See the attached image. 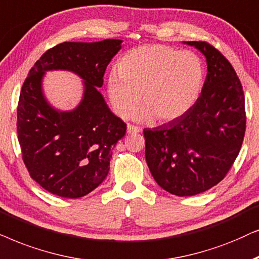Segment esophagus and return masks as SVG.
Segmentation results:
<instances>
[{"label": "esophagus", "instance_id": "34e87169", "mask_svg": "<svg viewBox=\"0 0 259 259\" xmlns=\"http://www.w3.org/2000/svg\"><path fill=\"white\" fill-rule=\"evenodd\" d=\"M141 132V127L136 125H132V124H127L126 126V133L127 134H139Z\"/></svg>", "mask_w": 259, "mask_h": 259}]
</instances>
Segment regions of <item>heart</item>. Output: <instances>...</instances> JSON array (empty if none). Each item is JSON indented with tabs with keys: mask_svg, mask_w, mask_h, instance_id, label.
I'll return each mask as SVG.
<instances>
[{
	"mask_svg": "<svg viewBox=\"0 0 259 259\" xmlns=\"http://www.w3.org/2000/svg\"><path fill=\"white\" fill-rule=\"evenodd\" d=\"M205 66L192 51L147 45L126 52L106 81L113 110L120 117L134 112L139 122H170L186 115L201 94Z\"/></svg>",
	"mask_w": 259,
	"mask_h": 259,
	"instance_id": "b5f03b06",
	"label": "heart"
}]
</instances>
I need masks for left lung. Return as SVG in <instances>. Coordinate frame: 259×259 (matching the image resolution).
I'll return each mask as SVG.
<instances>
[{"label":"left lung","instance_id":"1","mask_svg":"<svg viewBox=\"0 0 259 259\" xmlns=\"http://www.w3.org/2000/svg\"><path fill=\"white\" fill-rule=\"evenodd\" d=\"M206 58L201 95L180 118L144 129L146 160L157 185L170 194L191 196L225 178L245 135V98L236 71L205 41H184Z\"/></svg>","mask_w":259,"mask_h":259}]
</instances>
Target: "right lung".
Returning a JSON list of instances; mask_svg holds the SVG:
<instances>
[{
    "label": "right lung",
    "mask_w": 259,
    "mask_h": 259,
    "mask_svg": "<svg viewBox=\"0 0 259 259\" xmlns=\"http://www.w3.org/2000/svg\"><path fill=\"white\" fill-rule=\"evenodd\" d=\"M122 40L63 42L41 55L23 82L17 106V137L34 181L61 198L77 199L97 188L110 169L116 143L126 124L111 112L98 88ZM48 70H68L83 79L79 104L55 109L44 97Z\"/></svg>",
    "instance_id": "obj_1"
}]
</instances>
